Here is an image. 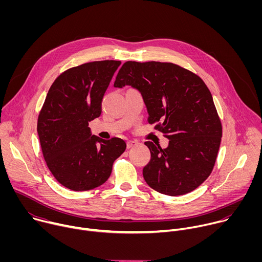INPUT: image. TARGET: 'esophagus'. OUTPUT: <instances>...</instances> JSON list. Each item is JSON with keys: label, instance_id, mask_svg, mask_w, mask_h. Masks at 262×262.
<instances>
[{"label": "esophagus", "instance_id": "34e87169", "mask_svg": "<svg viewBox=\"0 0 262 262\" xmlns=\"http://www.w3.org/2000/svg\"><path fill=\"white\" fill-rule=\"evenodd\" d=\"M136 145H138V142H137V141H127V143H126V147H127L128 149L135 147Z\"/></svg>", "mask_w": 262, "mask_h": 262}]
</instances>
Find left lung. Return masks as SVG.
<instances>
[{"label": "left lung", "instance_id": "left-lung-1", "mask_svg": "<svg viewBox=\"0 0 262 262\" xmlns=\"http://www.w3.org/2000/svg\"><path fill=\"white\" fill-rule=\"evenodd\" d=\"M125 85L141 92L148 122L169 139L165 149L145 142L151 154L143 169L147 184L168 196L197 189L213 169L222 138V123L203 80L177 64L127 61L114 87Z\"/></svg>", "mask_w": 262, "mask_h": 262}]
</instances>
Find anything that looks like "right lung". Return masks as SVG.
<instances>
[{
    "mask_svg": "<svg viewBox=\"0 0 262 262\" xmlns=\"http://www.w3.org/2000/svg\"><path fill=\"white\" fill-rule=\"evenodd\" d=\"M120 64L94 61L65 70L39 112L37 133L47 166L69 190L89 191L104 183L125 150L122 139L102 140L88 126L100 116L104 92Z\"/></svg>",
    "mask_w": 262,
    "mask_h": 262,
    "instance_id": "right-lung-1",
    "label": "right lung"
}]
</instances>
